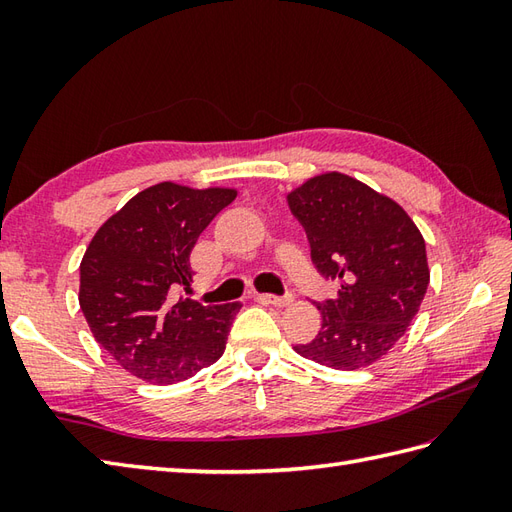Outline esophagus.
<instances>
[{
  "label": "esophagus",
  "instance_id": "obj_1",
  "mask_svg": "<svg viewBox=\"0 0 512 512\" xmlns=\"http://www.w3.org/2000/svg\"><path fill=\"white\" fill-rule=\"evenodd\" d=\"M257 301L270 303V306H277V308H286V306H290L292 301H295V295H286V297H277V295H257Z\"/></svg>",
  "mask_w": 512,
  "mask_h": 512
}]
</instances>
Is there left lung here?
<instances>
[{"mask_svg": "<svg viewBox=\"0 0 512 512\" xmlns=\"http://www.w3.org/2000/svg\"><path fill=\"white\" fill-rule=\"evenodd\" d=\"M286 200L314 266L339 281L336 297L317 303L319 334L295 352L347 372L380 361L407 332L429 286L418 226L398 202L339 171L306 180Z\"/></svg>", "mask_w": 512, "mask_h": 512, "instance_id": "1", "label": "left lung"}]
</instances>
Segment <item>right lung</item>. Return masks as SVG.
I'll return each instance as SVG.
<instances>
[{
  "mask_svg": "<svg viewBox=\"0 0 512 512\" xmlns=\"http://www.w3.org/2000/svg\"><path fill=\"white\" fill-rule=\"evenodd\" d=\"M235 198L228 187L158 182L114 213L85 250L83 317L103 350L145 383H180L226 350L242 303L202 306L173 292L191 286V250Z\"/></svg>",
  "mask_w": 512,
  "mask_h": 512,
  "instance_id": "obj_1",
  "label": "right lung"
}]
</instances>
